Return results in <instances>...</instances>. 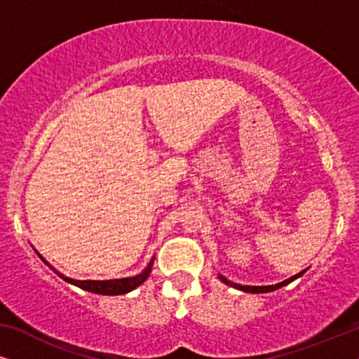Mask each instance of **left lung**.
Segmentation results:
<instances>
[{
    "mask_svg": "<svg viewBox=\"0 0 359 359\" xmlns=\"http://www.w3.org/2000/svg\"><path fill=\"white\" fill-rule=\"evenodd\" d=\"M304 273H306V269H304V271H301V273L294 274V276H291L289 279H286V281L278 283V284H271V286H242V284L232 283V281H230V279H227L225 276H222V274H219V279H220V281H222L224 284H227V286L238 289V291H243V292H252V294H263V292H271V291H276V289L283 287V286H287V284H289V283H292L294 279L301 278Z\"/></svg>",
    "mask_w": 359,
    "mask_h": 359,
    "instance_id": "8db88e82",
    "label": "left lung"
}]
</instances>
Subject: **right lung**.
I'll list each match as a JSON object with an SVG mask.
<instances>
[{
    "label": "right lung",
    "mask_w": 359,
    "mask_h": 359,
    "mask_svg": "<svg viewBox=\"0 0 359 359\" xmlns=\"http://www.w3.org/2000/svg\"><path fill=\"white\" fill-rule=\"evenodd\" d=\"M36 253L39 255V258H41L42 262L46 263L47 266L57 274L58 278L63 279V281L70 283V284H73V286L83 289V291L93 292V294H101V296H121V294H127V292L134 291L135 287H139L140 284L145 283V279L150 276L151 266H154V262H155V257H154L149 262V264H147V266L144 268V271L137 274V276L121 278V279H104V281H95V279H83V281H81V279H73V278L63 276V274L58 271V269L53 268L52 264L42 257L41 253H39V252H36Z\"/></svg>",
    "instance_id": "obj_1"
}]
</instances>
